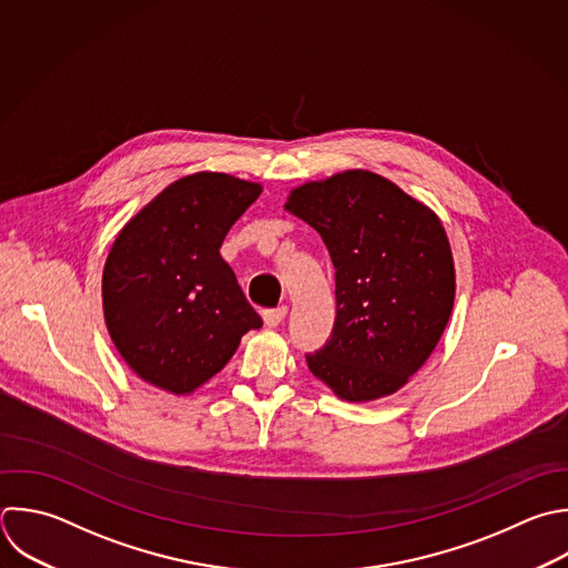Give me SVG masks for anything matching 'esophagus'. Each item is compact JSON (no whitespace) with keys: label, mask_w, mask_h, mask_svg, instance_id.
I'll list each match as a JSON object with an SVG mask.
<instances>
[{"label":"esophagus","mask_w":568,"mask_h":568,"mask_svg":"<svg viewBox=\"0 0 568 568\" xmlns=\"http://www.w3.org/2000/svg\"><path fill=\"white\" fill-rule=\"evenodd\" d=\"M286 313H288L286 306H277V308H266V311L262 313V317H264V324L273 328V326H277V324L286 317Z\"/></svg>","instance_id":"1"}]
</instances>
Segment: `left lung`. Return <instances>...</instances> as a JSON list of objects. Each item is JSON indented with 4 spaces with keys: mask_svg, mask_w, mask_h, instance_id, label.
I'll return each mask as SVG.
<instances>
[{
    "mask_svg": "<svg viewBox=\"0 0 568 568\" xmlns=\"http://www.w3.org/2000/svg\"><path fill=\"white\" fill-rule=\"evenodd\" d=\"M286 211L311 224L335 266L331 339L306 355L346 402L402 388L439 342L455 300V266L437 215L371 171L295 189Z\"/></svg>",
    "mask_w": 568,
    "mask_h": 568,
    "instance_id": "1",
    "label": "left lung"
}]
</instances>
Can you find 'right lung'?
I'll return each mask as SVG.
<instances>
[{
  "mask_svg": "<svg viewBox=\"0 0 568 568\" xmlns=\"http://www.w3.org/2000/svg\"><path fill=\"white\" fill-rule=\"evenodd\" d=\"M262 186L195 173L166 186L118 235L102 277L104 317L124 362L186 395L220 373L262 317L220 246Z\"/></svg>",
  "mask_w": 568,
  "mask_h": 568,
  "instance_id": "obj_1",
  "label": "right lung"
}]
</instances>
